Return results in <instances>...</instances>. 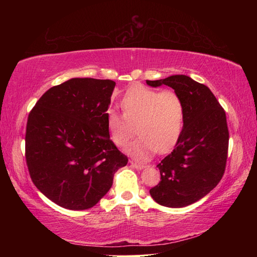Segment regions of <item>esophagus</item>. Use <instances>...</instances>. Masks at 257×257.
I'll return each mask as SVG.
<instances>
[{
    "label": "esophagus",
    "mask_w": 257,
    "mask_h": 257,
    "mask_svg": "<svg viewBox=\"0 0 257 257\" xmlns=\"http://www.w3.org/2000/svg\"><path fill=\"white\" fill-rule=\"evenodd\" d=\"M130 164L135 167L136 169H144L145 165L142 164V163H138V162H134V161H130Z\"/></svg>",
    "instance_id": "1"
}]
</instances>
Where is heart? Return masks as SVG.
<instances>
[{"instance_id":"b5f03b06","label":"heart","mask_w":257,"mask_h":257,"mask_svg":"<svg viewBox=\"0 0 257 257\" xmlns=\"http://www.w3.org/2000/svg\"><path fill=\"white\" fill-rule=\"evenodd\" d=\"M123 114L106 113V127L112 142L124 147L137 132L139 136L129 147L134 158L149 159L175 149L184 132L186 110L179 94L172 89L158 90L137 84L121 98Z\"/></svg>"}]
</instances>
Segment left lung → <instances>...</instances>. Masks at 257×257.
Listing matches in <instances>:
<instances>
[{
	"label": "left lung",
	"instance_id": "8db88e82",
	"mask_svg": "<svg viewBox=\"0 0 257 257\" xmlns=\"http://www.w3.org/2000/svg\"><path fill=\"white\" fill-rule=\"evenodd\" d=\"M167 85L185 103V127L176 149L158 164L161 180L150 189L160 205L184 207L199 201L222 179L227 165V116L207 86L185 75L146 80Z\"/></svg>",
	"mask_w": 257,
	"mask_h": 257
}]
</instances>
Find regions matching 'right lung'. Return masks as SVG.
I'll use <instances>...</instances> for the list:
<instances>
[{"label": "right lung", "instance_id": "obj_1", "mask_svg": "<svg viewBox=\"0 0 257 257\" xmlns=\"http://www.w3.org/2000/svg\"><path fill=\"white\" fill-rule=\"evenodd\" d=\"M114 87L110 79L72 78L50 88L29 112L25 156L30 178L64 208L96 205L128 163L106 127Z\"/></svg>", "mask_w": 257, "mask_h": 257}]
</instances>
